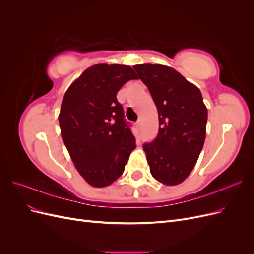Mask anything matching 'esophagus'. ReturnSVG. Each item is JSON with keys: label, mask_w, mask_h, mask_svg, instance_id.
Here are the masks:
<instances>
[{"label": "esophagus", "mask_w": 254, "mask_h": 254, "mask_svg": "<svg viewBox=\"0 0 254 254\" xmlns=\"http://www.w3.org/2000/svg\"><path fill=\"white\" fill-rule=\"evenodd\" d=\"M135 127H136V129H140V127H141V122L140 121L135 123Z\"/></svg>", "instance_id": "esophagus-1"}]
</instances>
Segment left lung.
<instances>
[{
    "mask_svg": "<svg viewBox=\"0 0 254 254\" xmlns=\"http://www.w3.org/2000/svg\"><path fill=\"white\" fill-rule=\"evenodd\" d=\"M133 68L159 115L156 140L143 145L150 174L165 186H177L193 171L204 144L207 109L201 92L171 66L142 64Z\"/></svg>",
    "mask_w": 254,
    "mask_h": 254,
    "instance_id": "1",
    "label": "left lung"
}]
</instances>
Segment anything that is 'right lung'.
<instances>
[{
  "instance_id": "1",
  "label": "right lung",
  "mask_w": 254,
  "mask_h": 254,
  "mask_svg": "<svg viewBox=\"0 0 254 254\" xmlns=\"http://www.w3.org/2000/svg\"><path fill=\"white\" fill-rule=\"evenodd\" d=\"M130 79H137L131 66L94 64L71 83L61 103V137L76 170L94 188L119 179L135 148V137L117 99Z\"/></svg>"
}]
</instances>
